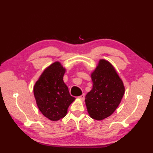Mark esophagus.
I'll return each mask as SVG.
<instances>
[{
	"mask_svg": "<svg viewBox=\"0 0 153 153\" xmlns=\"http://www.w3.org/2000/svg\"><path fill=\"white\" fill-rule=\"evenodd\" d=\"M78 99H80V100H84V99H85V95L83 94V95H80L79 97H78Z\"/></svg>",
	"mask_w": 153,
	"mask_h": 153,
	"instance_id": "1",
	"label": "esophagus"
}]
</instances>
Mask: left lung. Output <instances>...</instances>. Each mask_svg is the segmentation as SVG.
<instances>
[{
  "instance_id": "1",
  "label": "left lung",
  "mask_w": 153,
  "mask_h": 153,
  "mask_svg": "<svg viewBox=\"0 0 153 153\" xmlns=\"http://www.w3.org/2000/svg\"><path fill=\"white\" fill-rule=\"evenodd\" d=\"M93 88L85 96L90 117L102 120L112 115L121 102L125 87L115 68L108 61L100 59L91 73Z\"/></svg>"
}]
</instances>
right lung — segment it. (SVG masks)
<instances>
[{
    "label": "right lung",
    "mask_w": 153,
    "mask_h": 153,
    "mask_svg": "<svg viewBox=\"0 0 153 153\" xmlns=\"http://www.w3.org/2000/svg\"><path fill=\"white\" fill-rule=\"evenodd\" d=\"M66 69L55 62L45 69L33 87L37 105L41 112L52 121H58L66 115L75 99L71 97L63 80Z\"/></svg>",
    "instance_id": "1"
}]
</instances>
